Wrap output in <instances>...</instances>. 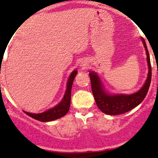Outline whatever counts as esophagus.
I'll return each instance as SVG.
<instances>
[{
    "label": "esophagus",
    "mask_w": 158,
    "mask_h": 158,
    "mask_svg": "<svg viewBox=\"0 0 158 158\" xmlns=\"http://www.w3.org/2000/svg\"><path fill=\"white\" fill-rule=\"evenodd\" d=\"M85 64H84V65H82V66H85Z\"/></svg>",
    "instance_id": "1"
}]
</instances>
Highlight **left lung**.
Returning <instances> with one entry per match:
<instances>
[{
  "label": "left lung",
  "mask_w": 158,
  "mask_h": 158,
  "mask_svg": "<svg viewBox=\"0 0 158 158\" xmlns=\"http://www.w3.org/2000/svg\"><path fill=\"white\" fill-rule=\"evenodd\" d=\"M143 40V39H142ZM144 48L147 53V60L148 64V76L145 83L143 87L136 93L131 95H109L105 92L101 81L94 72L89 73V76L91 79V85L93 94L94 98L95 100L97 106L105 114H111V115H117V114H123L129 111L138 106L145 98L150 84L151 81V65L150 60V56L146 46L145 42L143 40Z\"/></svg>",
  "instance_id": "obj_1"
}]
</instances>
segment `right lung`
I'll return each mask as SVG.
<instances>
[{
    "label": "right lung",
    "instance_id": "right-lung-1",
    "mask_svg": "<svg viewBox=\"0 0 158 158\" xmlns=\"http://www.w3.org/2000/svg\"><path fill=\"white\" fill-rule=\"evenodd\" d=\"M77 73L78 72L76 70H74L70 75L69 79H68L66 93H65L64 97H63V100L60 104H58L52 109L47 110L43 113H40V114H33V113L27 112V111H24V112L30 117L36 119L38 121H40V122H50V121L60 118L63 117L65 114H67L70 107L72 85H73V80H74L75 76H76Z\"/></svg>",
    "mask_w": 158,
    "mask_h": 158
}]
</instances>
